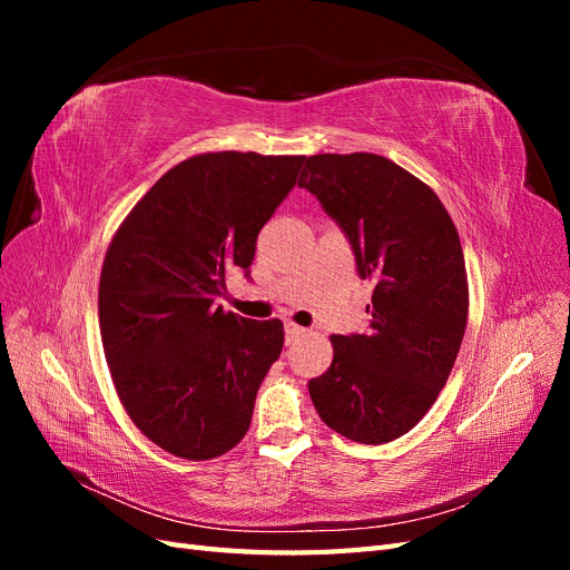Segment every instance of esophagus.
<instances>
[{"label": "esophagus", "instance_id": "1", "mask_svg": "<svg viewBox=\"0 0 570 570\" xmlns=\"http://www.w3.org/2000/svg\"><path fill=\"white\" fill-rule=\"evenodd\" d=\"M306 331H304V327L302 325H297V323H287L285 325V337H287V344L289 342H295L297 337H302Z\"/></svg>", "mask_w": 570, "mask_h": 570}]
</instances>
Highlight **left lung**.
I'll use <instances>...</instances> for the list:
<instances>
[{"label": "left lung", "instance_id": "8db88e82", "mask_svg": "<svg viewBox=\"0 0 570 570\" xmlns=\"http://www.w3.org/2000/svg\"><path fill=\"white\" fill-rule=\"evenodd\" d=\"M299 187L347 233L373 283L366 335H333V364L308 381L327 428L361 444L406 435L450 377L469 318L452 216L433 187L368 151L308 157Z\"/></svg>", "mask_w": 570, "mask_h": 570}]
</instances>
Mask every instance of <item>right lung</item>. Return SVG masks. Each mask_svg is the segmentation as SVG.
Returning <instances> with one entry per match:
<instances>
[{
    "instance_id": "obj_1",
    "label": "right lung",
    "mask_w": 570,
    "mask_h": 570,
    "mask_svg": "<svg viewBox=\"0 0 570 570\" xmlns=\"http://www.w3.org/2000/svg\"><path fill=\"white\" fill-rule=\"evenodd\" d=\"M306 157L195 154L151 185L114 233L99 275V333L120 404L164 452L206 461L247 435L281 356L278 318L216 304L233 268L297 183Z\"/></svg>"
}]
</instances>
